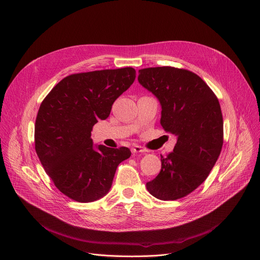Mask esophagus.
<instances>
[{
    "label": "esophagus",
    "instance_id": "1",
    "mask_svg": "<svg viewBox=\"0 0 260 260\" xmlns=\"http://www.w3.org/2000/svg\"><path fill=\"white\" fill-rule=\"evenodd\" d=\"M132 152H133V153H145L146 150L143 149L142 146L136 144V145H134L133 148H132Z\"/></svg>",
    "mask_w": 260,
    "mask_h": 260
}]
</instances>
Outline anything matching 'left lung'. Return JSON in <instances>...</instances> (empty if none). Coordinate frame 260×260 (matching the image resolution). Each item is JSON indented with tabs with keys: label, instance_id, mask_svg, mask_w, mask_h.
Listing matches in <instances>:
<instances>
[{
	"label": "left lung",
	"instance_id": "obj_1",
	"mask_svg": "<svg viewBox=\"0 0 260 260\" xmlns=\"http://www.w3.org/2000/svg\"><path fill=\"white\" fill-rule=\"evenodd\" d=\"M139 83L161 105L160 124L177 137L173 152L161 156V170L146 183L162 201L182 199L209 175L223 145V117L219 100L196 73L174 67L139 70Z\"/></svg>",
	"mask_w": 260,
	"mask_h": 260
}]
</instances>
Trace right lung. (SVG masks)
<instances>
[{
	"label": "right lung",
	"instance_id": "obj_1",
	"mask_svg": "<svg viewBox=\"0 0 260 260\" xmlns=\"http://www.w3.org/2000/svg\"><path fill=\"white\" fill-rule=\"evenodd\" d=\"M136 78L134 68L75 73L44 98L35 123V150L61 193L81 203L104 197L128 148H94L91 132Z\"/></svg>",
	"mask_w": 260,
	"mask_h": 260
}]
</instances>
